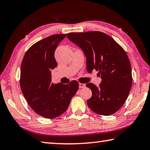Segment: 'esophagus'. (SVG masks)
<instances>
[{
  "instance_id": "1",
  "label": "esophagus",
  "mask_w": 150,
  "mask_h": 150,
  "mask_svg": "<svg viewBox=\"0 0 150 150\" xmlns=\"http://www.w3.org/2000/svg\"><path fill=\"white\" fill-rule=\"evenodd\" d=\"M85 87V84L84 83H79V87L80 88H84Z\"/></svg>"
}]
</instances>
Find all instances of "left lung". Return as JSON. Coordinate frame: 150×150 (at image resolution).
Here are the masks:
<instances>
[{
	"label": "left lung",
	"mask_w": 150,
	"mask_h": 150,
	"mask_svg": "<svg viewBox=\"0 0 150 150\" xmlns=\"http://www.w3.org/2000/svg\"><path fill=\"white\" fill-rule=\"evenodd\" d=\"M67 38L83 50L87 59V70L98 71L99 87L93 83L88 107L98 115H113L125 103L132 85L130 60L124 49L110 36L100 32L69 33Z\"/></svg>",
	"instance_id": "left-lung-1"
}]
</instances>
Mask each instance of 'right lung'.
I'll list each match as a JSON object with an SVG mask.
<instances>
[{
    "label": "right lung",
    "instance_id": "obj_1",
    "mask_svg": "<svg viewBox=\"0 0 150 150\" xmlns=\"http://www.w3.org/2000/svg\"><path fill=\"white\" fill-rule=\"evenodd\" d=\"M65 37L66 34H55L38 42L29 48L22 62V92L30 107L46 118L65 112L79 88L77 81L67 85L52 83V70L57 65L55 51Z\"/></svg>",
    "mask_w": 150,
    "mask_h": 150
}]
</instances>
